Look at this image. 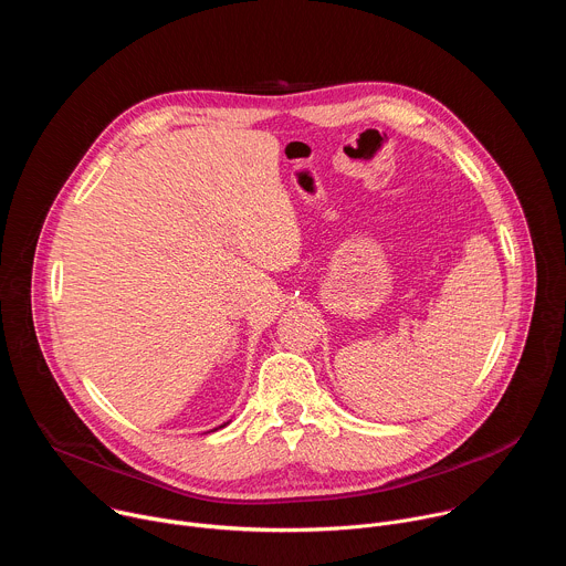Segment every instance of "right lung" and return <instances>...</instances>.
<instances>
[{"instance_id":"right-lung-1","label":"right lung","mask_w":566,"mask_h":566,"mask_svg":"<svg viewBox=\"0 0 566 566\" xmlns=\"http://www.w3.org/2000/svg\"><path fill=\"white\" fill-rule=\"evenodd\" d=\"M223 426H226V423H223ZM223 426H219V428H223ZM214 430H217V428H214Z\"/></svg>"}]
</instances>
